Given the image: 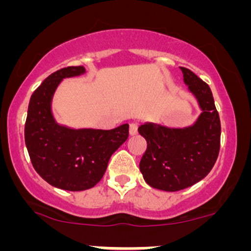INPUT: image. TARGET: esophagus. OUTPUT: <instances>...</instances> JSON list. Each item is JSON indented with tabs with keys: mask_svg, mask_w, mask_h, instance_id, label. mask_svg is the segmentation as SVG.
Here are the masks:
<instances>
[{
	"mask_svg": "<svg viewBox=\"0 0 251 251\" xmlns=\"http://www.w3.org/2000/svg\"><path fill=\"white\" fill-rule=\"evenodd\" d=\"M137 128L138 126L136 125V124H130V128H128V133H130V136L137 135Z\"/></svg>",
	"mask_w": 251,
	"mask_h": 251,
	"instance_id": "obj_1",
	"label": "esophagus"
}]
</instances>
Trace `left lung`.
Listing matches in <instances>:
<instances>
[{
	"mask_svg": "<svg viewBox=\"0 0 251 251\" xmlns=\"http://www.w3.org/2000/svg\"><path fill=\"white\" fill-rule=\"evenodd\" d=\"M183 82L201 113L192 125L169 127L144 123L138 132L147 141L140 171L151 187L177 192L201 181L211 171L220 151L221 124L207 83L181 67Z\"/></svg>",
	"mask_w": 251,
	"mask_h": 251,
	"instance_id": "left-lung-1",
	"label": "left lung"
}]
</instances>
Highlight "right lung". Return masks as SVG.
I'll list each match as a JSON object with an SVG mask.
<instances>
[{"label":"right lung","instance_id":"obj_1","mask_svg":"<svg viewBox=\"0 0 251 251\" xmlns=\"http://www.w3.org/2000/svg\"><path fill=\"white\" fill-rule=\"evenodd\" d=\"M86 73L68 67L53 73L32 93L25 123V144L36 173L50 186L64 191L95 187L107 170L111 154L128 137V124L113 130L73 128L58 124L52 100L63 78Z\"/></svg>","mask_w":251,"mask_h":251}]
</instances>
